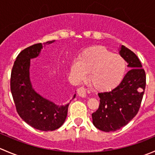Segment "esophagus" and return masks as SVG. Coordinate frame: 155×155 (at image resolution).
<instances>
[{
	"mask_svg": "<svg viewBox=\"0 0 155 155\" xmlns=\"http://www.w3.org/2000/svg\"><path fill=\"white\" fill-rule=\"evenodd\" d=\"M77 93L78 95L82 97H86V91H85V89L83 87H79L77 90Z\"/></svg>",
	"mask_w": 155,
	"mask_h": 155,
	"instance_id": "esophagus-1",
	"label": "esophagus"
}]
</instances>
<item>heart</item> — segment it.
Instances as JSON below:
<instances>
[{
  "instance_id": "b5f03b06",
  "label": "heart",
  "mask_w": 155,
  "mask_h": 155,
  "mask_svg": "<svg viewBox=\"0 0 155 155\" xmlns=\"http://www.w3.org/2000/svg\"><path fill=\"white\" fill-rule=\"evenodd\" d=\"M70 70L77 81L85 80L90 73L91 85L94 90L109 91L123 80L126 63L119 54L104 46H94L84 51L79 60L72 63Z\"/></svg>"
}]
</instances>
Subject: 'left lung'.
Listing matches in <instances>:
<instances>
[{
    "label": "left lung",
    "instance_id": "obj_1",
    "mask_svg": "<svg viewBox=\"0 0 155 155\" xmlns=\"http://www.w3.org/2000/svg\"><path fill=\"white\" fill-rule=\"evenodd\" d=\"M119 54L130 70L118 86L111 91L98 94L99 108L92 113L94 125L105 132L121 129L137 115L146 84L145 72L135 53L121 46Z\"/></svg>",
    "mask_w": 155,
    "mask_h": 155
}]
</instances>
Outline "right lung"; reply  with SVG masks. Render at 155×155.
<instances>
[{
    "mask_svg": "<svg viewBox=\"0 0 155 155\" xmlns=\"http://www.w3.org/2000/svg\"><path fill=\"white\" fill-rule=\"evenodd\" d=\"M54 40L46 42L54 43ZM43 48L37 43L25 48L17 56L11 72L10 89L16 111L27 124L40 130H54L67 118L69 104L57 106L34 91L30 80L31 59L37 58ZM74 94L73 98H75Z\"/></svg>",
    "mask_w": 155,
    "mask_h": 155,
    "instance_id": "add662e5",
    "label": "right lung"
}]
</instances>
